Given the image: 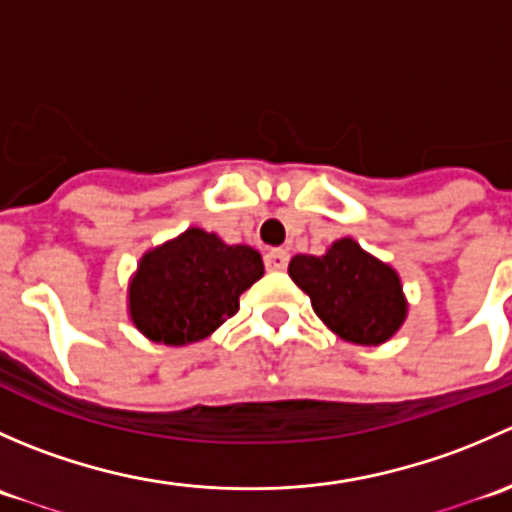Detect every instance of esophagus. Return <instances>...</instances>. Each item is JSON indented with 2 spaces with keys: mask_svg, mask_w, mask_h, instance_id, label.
I'll return each instance as SVG.
<instances>
[{
  "mask_svg": "<svg viewBox=\"0 0 512 512\" xmlns=\"http://www.w3.org/2000/svg\"><path fill=\"white\" fill-rule=\"evenodd\" d=\"M287 262H289V255H287V250H282V247H272V250L265 252L267 270L282 272V270H287Z\"/></svg>",
  "mask_w": 512,
  "mask_h": 512,
  "instance_id": "esophagus-1",
  "label": "esophagus"
}]
</instances>
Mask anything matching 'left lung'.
<instances>
[{"label": "left lung", "mask_w": 512, "mask_h": 512, "mask_svg": "<svg viewBox=\"0 0 512 512\" xmlns=\"http://www.w3.org/2000/svg\"><path fill=\"white\" fill-rule=\"evenodd\" d=\"M289 277L309 294L317 317L347 342H386L406 317L396 272L349 237L334 242L322 257H292Z\"/></svg>", "instance_id": "8db88e82"}]
</instances>
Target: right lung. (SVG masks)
<instances>
[{"instance_id":"1","label":"right lung","mask_w":512,"mask_h":512,"mask_svg":"<svg viewBox=\"0 0 512 512\" xmlns=\"http://www.w3.org/2000/svg\"><path fill=\"white\" fill-rule=\"evenodd\" d=\"M262 272L257 250L193 227L141 260L128 292L133 324L158 344L200 342L235 317Z\"/></svg>"}]
</instances>
